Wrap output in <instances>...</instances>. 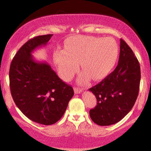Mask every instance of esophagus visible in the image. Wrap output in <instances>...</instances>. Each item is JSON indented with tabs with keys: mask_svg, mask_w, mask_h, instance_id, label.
I'll return each instance as SVG.
<instances>
[{
	"mask_svg": "<svg viewBox=\"0 0 151 151\" xmlns=\"http://www.w3.org/2000/svg\"><path fill=\"white\" fill-rule=\"evenodd\" d=\"M74 91H75V94H78V93H81L82 89H81L80 88H78V87H75L74 88Z\"/></svg>",
	"mask_w": 151,
	"mask_h": 151,
	"instance_id": "esophagus-1",
	"label": "esophagus"
}]
</instances>
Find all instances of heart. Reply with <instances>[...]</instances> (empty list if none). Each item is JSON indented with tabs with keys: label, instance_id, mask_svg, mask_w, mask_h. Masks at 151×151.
<instances>
[{
	"label": "heart",
	"instance_id": "b5f03b06",
	"mask_svg": "<svg viewBox=\"0 0 151 151\" xmlns=\"http://www.w3.org/2000/svg\"><path fill=\"white\" fill-rule=\"evenodd\" d=\"M119 46L112 38L76 36L66 40L65 49H57L53 59L64 80L69 81L78 70L84 71L78 78L86 83L91 76L99 80L111 73L118 59Z\"/></svg>",
	"mask_w": 151,
	"mask_h": 151
}]
</instances>
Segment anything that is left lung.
Segmentation results:
<instances>
[{
    "label": "left lung",
    "mask_w": 151,
    "mask_h": 151,
    "mask_svg": "<svg viewBox=\"0 0 151 151\" xmlns=\"http://www.w3.org/2000/svg\"><path fill=\"white\" fill-rule=\"evenodd\" d=\"M140 81L139 60L126 42L121 39L115 69L88 89L97 101L96 106L89 111L92 121L100 126H109L121 121L136 102Z\"/></svg>",
    "instance_id": "left-lung-1"
}]
</instances>
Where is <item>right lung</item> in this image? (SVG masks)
<instances>
[{
	"mask_svg": "<svg viewBox=\"0 0 151 151\" xmlns=\"http://www.w3.org/2000/svg\"><path fill=\"white\" fill-rule=\"evenodd\" d=\"M52 35L38 36L20 47L10 66V89L14 102L27 118L50 125L61 119L74 95L73 88L48 63L34 60L31 53L47 44Z\"/></svg>",
	"mask_w": 151,
	"mask_h": 151,
	"instance_id": "right-lung-1",
	"label": "right lung"
}]
</instances>
